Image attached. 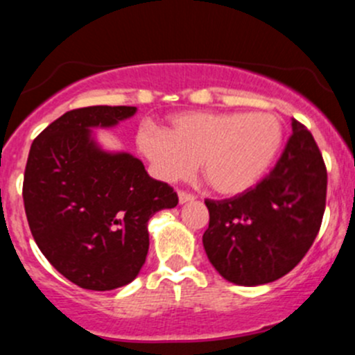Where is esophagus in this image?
I'll return each instance as SVG.
<instances>
[{
    "mask_svg": "<svg viewBox=\"0 0 355 355\" xmlns=\"http://www.w3.org/2000/svg\"><path fill=\"white\" fill-rule=\"evenodd\" d=\"M178 196H179V203H186V202H191V200H195V195H191V193H188V191H179L178 193Z\"/></svg>",
    "mask_w": 355,
    "mask_h": 355,
    "instance_id": "34e87169",
    "label": "esophagus"
}]
</instances>
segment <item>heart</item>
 I'll return each mask as SVG.
<instances>
[{
	"mask_svg": "<svg viewBox=\"0 0 355 355\" xmlns=\"http://www.w3.org/2000/svg\"><path fill=\"white\" fill-rule=\"evenodd\" d=\"M282 139V122L266 112H184L171 117L167 131L152 125L139 129L138 148L162 181L191 176L200 160L212 189L238 195L264 174Z\"/></svg>",
	"mask_w": 355,
	"mask_h": 355,
	"instance_id": "1",
	"label": "heart"
}]
</instances>
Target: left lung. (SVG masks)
<instances>
[{
  "label": "left lung",
  "mask_w": 355,
  "mask_h": 355,
  "mask_svg": "<svg viewBox=\"0 0 355 355\" xmlns=\"http://www.w3.org/2000/svg\"><path fill=\"white\" fill-rule=\"evenodd\" d=\"M292 136L271 173L254 188L205 200L203 248L224 279L266 285L288 275L314 243L326 207L328 173L311 131L292 122Z\"/></svg>",
  "instance_id": "left-lung-1"
}]
</instances>
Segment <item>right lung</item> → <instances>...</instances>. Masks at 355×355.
Returning a JSON list of instances; mask_svg holds the SVG:
<instances>
[{
	"mask_svg": "<svg viewBox=\"0 0 355 355\" xmlns=\"http://www.w3.org/2000/svg\"><path fill=\"white\" fill-rule=\"evenodd\" d=\"M136 107H84L51 122L33 141L24 207L37 247L62 276L94 292L124 286L148 254V220L178 205L167 182L129 153L101 152L91 128H110Z\"/></svg>",
	"mask_w": 355,
	"mask_h": 355,
	"instance_id": "obj_1",
	"label": "right lung"
}]
</instances>
